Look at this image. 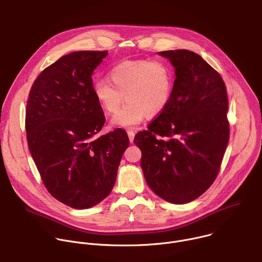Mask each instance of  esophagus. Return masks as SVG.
Here are the masks:
<instances>
[{
    "label": "esophagus",
    "instance_id": "esophagus-1",
    "mask_svg": "<svg viewBox=\"0 0 262 262\" xmlns=\"http://www.w3.org/2000/svg\"><path fill=\"white\" fill-rule=\"evenodd\" d=\"M127 136H128L129 142H130V143H133V142H134V138H135V130H133V129H128V130H127Z\"/></svg>",
    "mask_w": 262,
    "mask_h": 262
}]
</instances>
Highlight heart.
<instances>
[{
	"label": "heart",
	"mask_w": 262,
	"mask_h": 262,
	"mask_svg": "<svg viewBox=\"0 0 262 262\" xmlns=\"http://www.w3.org/2000/svg\"><path fill=\"white\" fill-rule=\"evenodd\" d=\"M108 78L111 83L95 81L92 92L106 115L115 114L125 98L126 104L111 120L117 127H133L146 117L159 116L173 94V70L163 60L125 61L112 68Z\"/></svg>",
	"instance_id": "1"
}]
</instances>
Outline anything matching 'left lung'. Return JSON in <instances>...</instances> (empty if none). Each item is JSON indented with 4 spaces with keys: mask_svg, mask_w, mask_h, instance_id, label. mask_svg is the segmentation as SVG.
Segmentation results:
<instances>
[{
    "mask_svg": "<svg viewBox=\"0 0 262 262\" xmlns=\"http://www.w3.org/2000/svg\"><path fill=\"white\" fill-rule=\"evenodd\" d=\"M175 67L166 110L135 137L141 167L155 194L184 204L215 180L229 141L228 96L219 72L188 50L161 52Z\"/></svg>",
    "mask_w": 262,
    "mask_h": 262,
    "instance_id": "8db88e82",
    "label": "left lung"
}]
</instances>
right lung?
I'll list each match as a JSON object with an SVG mask.
<instances>
[{"mask_svg":"<svg viewBox=\"0 0 262 262\" xmlns=\"http://www.w3.org/2000/svg\"><path fill=\"white\" fill-rule=\"evenodd\" d=\"M106 55L61 57L37 77L27 101V141L41 180L54 198L77 209L107 197L129 145L121 128L94 139L105 118L92 92V73Z\"/></svg>","mask_w":262,"mask_h":262,"instance_id":"right-lung-1","label":"right lung"}]
</instances>
